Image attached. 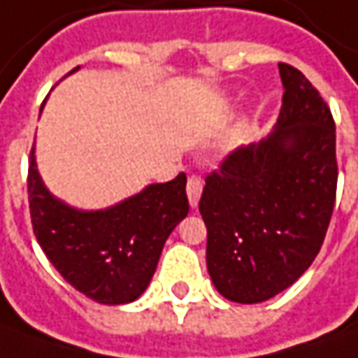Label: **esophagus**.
<instances>
[{
    "label": "esophagus",
    "instance_id": "obj_1",
    "mask_svg": "<svg viewBox=\"0 0 358 358\" xmlns=\"http://www.w3.org/2000/svg\"><path fill=\"white\" fill-rule=\"evenodd\" d=\"M202 188H203L202 178H198V176H190V178H188V184H186V192H188V200H190L192 208H196V206H198V202H200V196H202Z\"/></svg>",
    "mask_w": 358,
    "mask_h": 358
}]
</instances>
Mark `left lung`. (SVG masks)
<instances>
[{"mask_svg": "<svg viewBox=\"0 0 358 358\" xmlns=\"http://www.w3.org/2000/svg\"><path fill=\"white\" fill-rule=\"evenodd\" d=\"M275 129L226 156L206 178L200 214L216 289L262 303L293 285L323 245L337 194L335 120L299 69L279 63Z\"/></svg>", "mask_w": 358, "mask_h": 358, "instance_id": "1", "label": "left lung"}]
</instances>
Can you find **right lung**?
I'll return each mask as SVG.
<instances>
[{
    "mask_svg": "<svg viewBox=\"0 0 358 358\" xmlns=\"http://www.w3.org/2000/svg\"><path fill=\"white\" fill-rule=\"evenodd\" d=\"M27 194L33 234L47 259L75 289L103 305H124L141 297L168 236L190 210L184 172L105 210H77L45 188L35 148Z\"/></svg>",
    "mask_w": 358,
    "mask_h": 358,
    "instance_id": "obj_1",
    "label": "right lung"
}]
</instances>
